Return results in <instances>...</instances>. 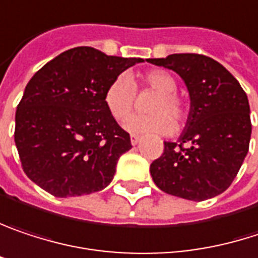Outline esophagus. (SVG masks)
Instances as JSON below:
<instances>
[{
	"mask_svg": "<svg viewBox=\"0 0 258 258\" xmlns=\"http://www.w3.org/2000/svg\"><path fill=\"white\" fill-rule=\"evenodd\" d=\"M141 140H143V138H141L140 135H131V143H132V145L140 144Z\"/></svg>",
	"mask_w": 258,
	"mask_h": 258,
	"instance_id": "obj_1",
	"label": "esophagus"
}]
</instances>
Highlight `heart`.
I'll return each mask as SVG.
<instances>
[{"label": "heart", "mask_w": 258, "mask_h": 258, "mask_svg": "<svg viewBox=\"0 0 258 258\" xmlns=\"http://www.w3.org/2000/svg\"><path fill=\"white\" fill-rule=\"evenodd\" d=\"M143 81L150 89L159 93L150 107L151 114L134 115L127 118L135 105V86L131 77L126 74L115 77L105 89L104 104L108 113L118 121L127 118L124 123V129L129 131L131 134H137V135L172 134L174 122L170 118H174L177 124L182 123L185 118V104L175 93L177 92L175 77L165 70H153L145 74Z\"/></svg>", "instance_id": "1"}]
</instances>
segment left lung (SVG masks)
I'll list each match as a JSON object with an SVG mask.
<instances>
[{"instance_id": "1", "label": "left lung", "mask_w": 258, "mask_h": 258, "mask_svg": "<svg viewBox=\"0 0 258 258\" xmlns=\"http://www.w3.org/2000/svg\"><path fill=\"white\" fill-rule=\"evenodd\" d=\"M148 62L175 71L190 96L178 141L165 143L163 154L150 165L154 184L195 202L223 193L239 172L249 147L246 93L221 63L204 54L177 53Z\"/></svg>"}]
</instances>
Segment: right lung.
I'll list each match as a JSON object with an SVG mask.
<instances>
[{
  "label": "right lung",
  "mask_w": 258,
  "mask_h": 258,
  "mask_svg": "<svg viewBox=\"0 0 258 258\" xmlns=\"http://www.w3.org/2000/svg\"><path fill=\"white\" fill-rule=\"evenodd\" d=\"M141 57L74 47L47 62L25 87L16 110V143L31 181L56 198L104 190L131 137L108 113V84Z\"/></svg>",
  "instance_id": "right-lung-1"
}]
</instances>
